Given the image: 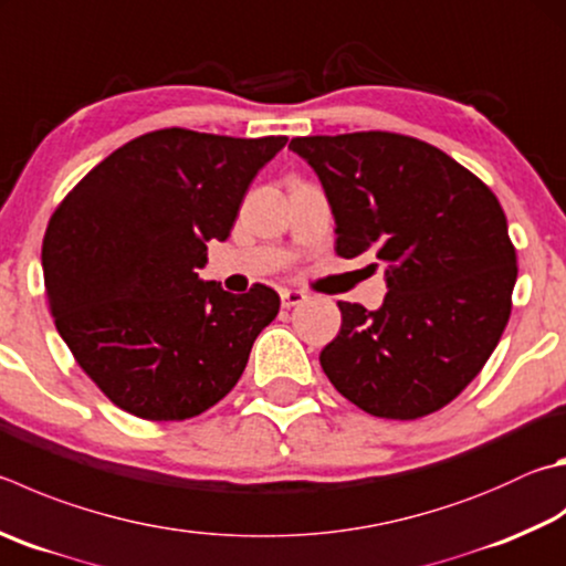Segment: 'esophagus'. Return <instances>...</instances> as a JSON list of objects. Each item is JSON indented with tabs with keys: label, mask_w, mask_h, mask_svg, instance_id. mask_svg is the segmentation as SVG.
Returning <instances> with one entry per match:
<instances>
[{
	"label": "esophagus",
	"mask_w": 566,
	"mask_h": 566,
	"mask_svg": "<svg viewBox=\"0 0 566 566\" xmlns=\"http://www.w3.org/2000/svg\"><path fill=\"white\" fill-rule=\"evenodd\" d=\"M280 296H282V306H286V310H290V306L302 304L306 300V294L300 290H282Z\"/></svg>",
	"instance_id": "34e87169"
}]
</instances>
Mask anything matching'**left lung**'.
Returning a JSON list of instances; mask_svg holds the SVG:
<instances>
[{
    "mask_svg": "<svg viewBox=\"0 0 566 566\" xmlns=\"http://www.w3.org/2000/svg\"><path fill=\"white\" fill-rule=\"evenodd\" d=\"M336 222V254H371L388 294L376 312L338 302L324 374L378 418L448 406L505 332L517 254L492 190L443 150L386 130L292 138ZM374 266V264H371Z\"/></svg>",
    "mask_w": 566,
    "mask_h": 566,
    "instance_id": "1",
    "label": "left lung"
}]
</instances>
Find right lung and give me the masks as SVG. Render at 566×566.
<instances>
[{"mask_svg": "<svg viewBox=\"0 0 566 566\" xmlns=\"http://www.w3.org/2000/svg\"><path fill=\"white\" fill-rule=\"evenodd\" d=\"M286 136L163 128L126 143L51 214L41 248L56 332L118 408L185 420L240 381L280 294L200 280Z\"/></svg>", "mask_w": 566, "mask_h": 566, "instance_id": "right-lung-1", "label": "right lung"}]
</instances>
